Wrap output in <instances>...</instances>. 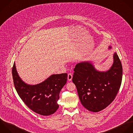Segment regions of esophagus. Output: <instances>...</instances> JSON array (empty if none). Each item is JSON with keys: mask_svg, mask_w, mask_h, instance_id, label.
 <instances>
[{"mask_svg": "<svg viewBox=\"0 0 133 133\" xmlns=\"http://www.w3.org/2000/svg\"><path fill=\"white\" fill-rule=\"evenodd\" d=\"M67 78H68V81H71V80L72 79V74H68Z\"/></svg>", "mask_w": 133, "mask_h": 133, "instance_id": "esophagus-1", "label": "esophagus"}]
</instances>
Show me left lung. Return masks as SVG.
<instances>
[{"label":"left lung","mask_w":133,"mask_h":133,"mask_svg":"<svg viewBox=\"0 0 133 133\" xmlns=\"http://www.w3.org/2000/svg\"><path fill=\"white\" fill-rule=\"evenodd\" d=\"M112 49L109 46V49ZM114 63L106 71L97 70L92 62L77 64L72 82L75 84L82 105L88 110L97 112L109 106L115 99L121 84L122 66L115 52Z\"/></svg>","instance_id":"8db88e82"}]
</instances>
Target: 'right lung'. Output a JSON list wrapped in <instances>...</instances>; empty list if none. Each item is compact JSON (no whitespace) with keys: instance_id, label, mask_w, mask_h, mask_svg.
Returning <instances> with one entry per match:
<instances>
[{"instance_id":"right-lung-1","label":"right lung","mask_w":133,"mask_h":133,"mask_svg":"<svg viewBox=\"0 0 133 133\" xmlns=\"http://www.w3.org/2000/svg\"><path fill=\"white\" fill-rule=\"evenodd\" d=\"M12 77L15 90L26 105L35 112L49 116L59 107V93L67 80V74H53L40 83L30 85L19 77L14 63Z\"/></svg>"}]
</instances>
